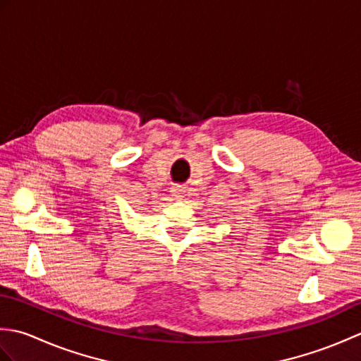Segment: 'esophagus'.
I'll return each mask as SVG.
<instances>
[{"mask_svg":"<svg viewBox=\"0 0 361 361\" xmlns=\"http://www.w3.org/2000/svg\"><path fill=\"white\" fill-rule=\"evenodd\" d=\"M185 192H186V189L183 188V186H173L172 188V194H173V197L176 198V200H178V198L185 197Z\"/></svg>","mask_w":361,"mask_h":361,"instance_id":"obj_1","label":"esophagus"}]
</instances>
